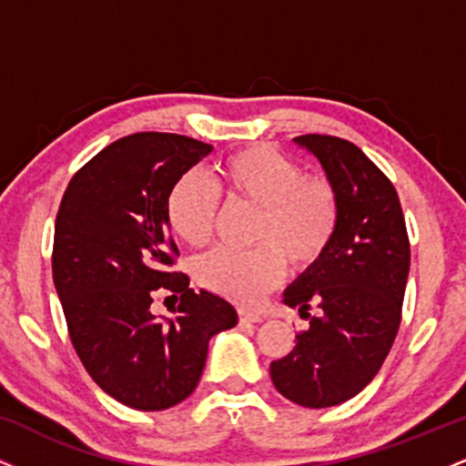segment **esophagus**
<instances>
[{
  "instance_id": "esophagus-1",
  "label": "esophagus",
  "mask_w": 466,
  "mask_h": 466,
  "mask_svg": "<svg viewBox=\"0 0 466 466\" xmlns=\"http://www.w3.org/2000/svg\"><path fill=\"white\" fill-rule=\"evenodd\" d=\"M238 319L240 322H263V315L260 313H254V311H245V309H238Z\"/></svg>"
}]
</instances>
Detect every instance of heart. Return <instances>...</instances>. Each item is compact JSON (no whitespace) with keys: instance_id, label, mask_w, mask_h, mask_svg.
<instances>
[{"instance_id":"obj_1","label":"heart","mask_w":466,"mask_h":466,"mask_svg":"<svg viewBox=\"0 0 466 466\" xmlns=\"http://www.w3.org/2000/svg\"><path fill=\"white\" fill-rule=\"evenodd\" d=\"M218 189L229 203L256 208L254 249L217 248L199 256L192 276L208 291L254 307L293 271L324 258L339 226V195L322 175H307L296 159L256 144L217 166V188L199 173H186L166 195V221L186 245L210 240L218 217Z\"/></svg>"}]
</instances>
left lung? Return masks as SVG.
Wrapping results in <instances>:
<instances>
[{
	"instance_id": "left-lung-1",
	"label": "left lung",
	"mask_w": 466,
	"mask_h": 466,
	"mask_svg": "<svg viewBox=\"0 0 466 466\" xmlns=\"http://www.w3.org/2000/svg\"><path fill=\"white\" fill-rule=\"evenodd\" d=\"M319 159L339 195L329 251L285 291V304L319 318L296 346L271 361V381L302 408H333L360 394L399 333L410 274V238L392 181L360 147L335 136L296 137Z\"/></svg>"
}]
</instances>
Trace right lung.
I'll return each mask as SVG.
<instances>
[{
	"label": "right lung",
	"instance_id": "obj_1",
	"mask_svg": "<svg viewBox=\"0 0 466 466\" xmlns=\"http://www.w3.org/2000/svg\"><path fill=\"white\" fill-rule=\"evenodd\" d=\"M212 151L177 133H133L94 155L67 184L55 226L52 276L74 350L109 397L142 411L173 408L195 392L212 335L237 311L195 293L173 271L179 256L166 221L170 186ZM157 290L180 298L157 320Z\"/></svg>",
	"mask_w": 466,
	"mask_h": 466
}]
</instances>
